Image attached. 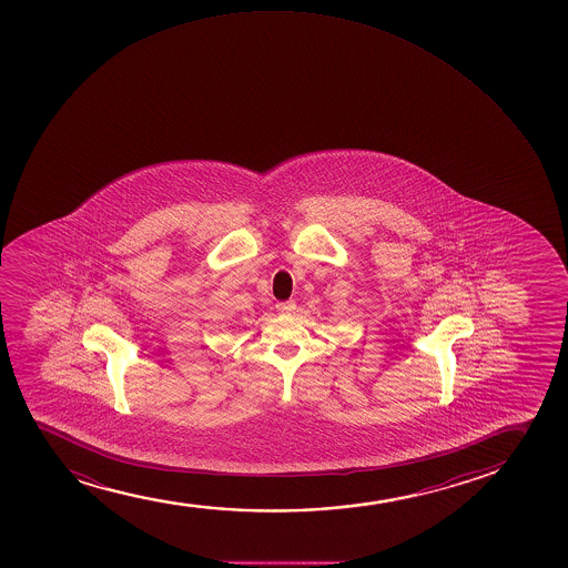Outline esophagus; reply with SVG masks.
<instances>
[{
	"label": "esophagus",
	"instance_id": "esophagus-1",
	"mask_svg": "<svg viewBox=\"0 0 568 568\" xmlns=\"http://www.w3.org/2000/svg\"><path fill=\"white\" fill-rule=\"evenodd\" d=\"M275 307H277L280 313H293L296 310V304H294L293 300H288V302H280Z\"/></svg>",
	"mask_w": 568,
	"mask_h": 568
}]
</instances>
